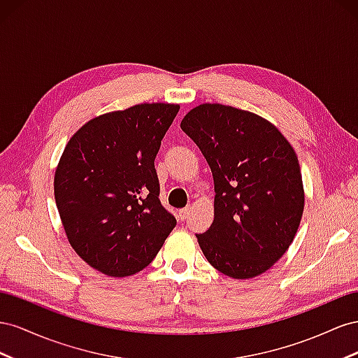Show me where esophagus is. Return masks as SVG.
I'll return each instance as SVG.
<instances>
[{"mask_svg":"<svg viewBox=\"0 0 358 358\" xmlns=\"http://www.w3.org/2000/svg\"><path fill=\"white\" fill-rule=\"evenodd\" d=\"M189 216H190V210H189V208H182V210H180V213H178V217H180V220H186Z\"/></svg>","mask_w":358,"mask_h":358,"instance_id":"34e87169","label":"esophagus"}]
</instances>
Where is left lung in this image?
Returning a JSON list of instances; mask_svg holds the SVG:
<instances>
[{
  "label": "left lung",
  "mask_w": 358,
  "mask_h": 358,
  "mask_svg": "<svg viewBox=\"0 0 358 358\" xmlns=\"http://www.w3.org/2000/svg\"><path fill=\"white\" fill-rule=\"evenodd\" d=\"M181 129L199 147L214 180V220L196 234L207 261L234 279H250L288 250L303 216L297 155L265 118L203 103Z\"/></svg>",
  "instance_id": "1"
}]
</instances>
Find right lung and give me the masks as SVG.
<instances>
[{"label":"right lung","mask_w":358,"mask_h":358,"mask_svg":"<svg viewBox=\"0 0 358 358\" xmlns=\"http://www.w3.org/2000/svg\"><path fill=\"white\" fill-rule=\"evenodd\" d=\"M178 109L109 112L67 142L54 178L57 208L70 246L100 273L126 278L145 268L176 228L159 199L155 159Z\"/></svg>","instance_id":"right-lung-1"}]
</instances>
